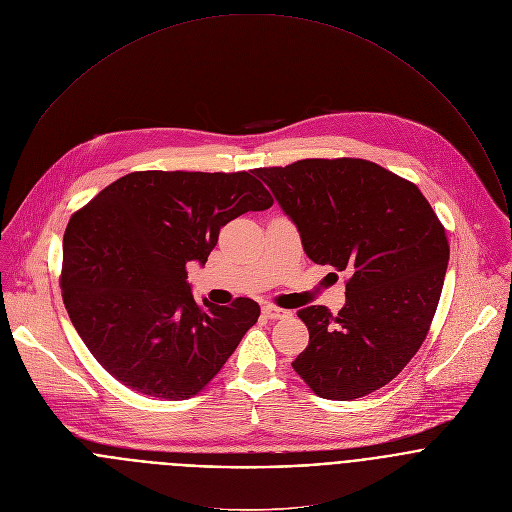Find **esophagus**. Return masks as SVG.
Listing matches in <instances>:
<instances>
[{
    "label": "esophagus",
    "instance_id": "1",
    "mask_svg": "<svg viewBox=\"0 0 512 512\" xmlns=\"http://www.w3.org/2000/svg\"><path fill=\"white\" fill-rule=\"evenodd\" d=\"M262 314H264L266 318H270V320H282V318H288V316H290V310L278 308V306H274V304H266V306L262 308Z\"/></svg>",
    "mask_w": 512,
    "mask_h": 512
}]
</instances>
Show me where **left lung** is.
<instances>
[{"mask_svg":"<svg viewBox=\"0 0 512 512\" xmlns=\"http://www.w3.org/2000/svg\"><path fill=\"white\" fill-rule=\"evenodd\" d=\"M256 176L296 224L306 256L352 272L336 316L298 310L310 340L292 368L328 400L382 388L428 334L450 252L444 226L412 182L368 160L310 158Z\"/></svg>","mask_w":512,"mask_h":512,"instance_id":"1","label":"left lung"}]
</instances>
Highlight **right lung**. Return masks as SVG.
I'll list each match as a JSON object with an SVG mask.
<instances>
[{
    "mask_svg": "<svg viewBox=\"0 0 512 512\" xmlns=\"http://www.w3.org/2000/svg\"><path fill=\"white\" fill-rule=\"evenodd\" d=\"M250 172H132L78 210L64 234L62 296L80 338L124 386L196 396L260 316L250 298L198 302L186 266L206 264L230 220L272 206Z\"/></svg>",
    "mask_w": 512,
    "mask_h": 512,
    "instance_id": "right-lung-1",
    "label": "right lung"
}]
</instances>
